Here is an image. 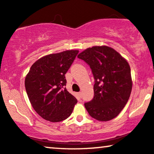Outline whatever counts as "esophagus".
<instances>
[{
  "label": "esophagus",
  "mask_w": 154,
  "mask_h": 154,
  "mask_svg": "<svg viewBox=\"0 0 154 154\" xmlns=\"http://www.w3.org/2000/svg\"><path fill=\"white\" fill-rule=\"evenodd\" d=\"M78 95H79V98H82V92H79V93H78Z\"/></svg>",
  "instance_id": "obj_1"
}]
</instances>
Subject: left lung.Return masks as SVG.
I'll list each match as a JSON object with an SVG mask.
<instances>
[{
    "label": "left lung",
    "instance_id": "left-lung-1",
    "mask_svg": "<svg viewBox=\"0 0 154 154\" xmlns=\"http://www.w3.org/2000/svg\"><path fill=\"white\" fill-rule=\"evenodd\" d=\"M77 57L89 65L95 79L94 97L84 104L89 115L108 121L119 114L131 96L133 81L128 63L107 46H94Z\"/></svg>",
    "mask_w": 154,
    "mask_h": 154
}]
</instances>
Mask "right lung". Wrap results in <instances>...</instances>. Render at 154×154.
Wrapping results in <instances>:
<instances>
[{"label": "right lung", "mask_w": 154, "mask_h": 154, "mask_svg": "<svg viewBox=\"0 0 154 154\" xmlns=\"http://www.w3.org/2000/svg\"><path fill=\"white\" fill-rule=\"evenodd\" d=\"M78 50L51 54L36 60L25 78V87L32 107L44 119L62 121L72 114L77 99L65 86V75Z\"/></svg>", "instance_id": "obj_1"}]
</instances>
